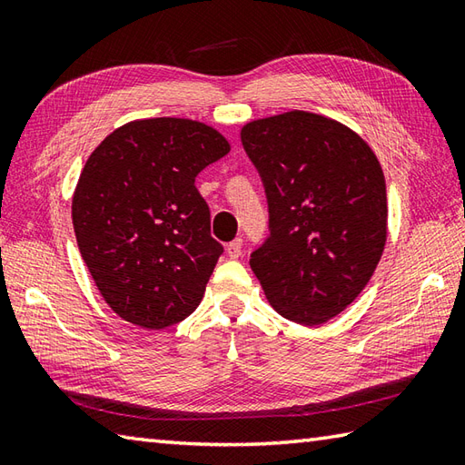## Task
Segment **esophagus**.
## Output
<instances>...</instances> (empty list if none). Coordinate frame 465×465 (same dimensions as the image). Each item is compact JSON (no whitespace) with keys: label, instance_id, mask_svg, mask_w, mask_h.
I'll list each match as a JSON object with an SVG mask.
<instances>
[{"label":"esophagus","instance_id":"34e87169","mask_svg":"<svg viewBox=\"0 0 465 465\" xmlns=\"http://www.w3.org/2000/svg\"><path fill=\"white\" fill-rule=\"evenodd\" d=\"M242 240L238 238V240H233V242H230V243H227V255H230V258L232 260H238L240 258V255H242Z\"/></svg>","mask_w":465,"mask_h":465}]
</instances>
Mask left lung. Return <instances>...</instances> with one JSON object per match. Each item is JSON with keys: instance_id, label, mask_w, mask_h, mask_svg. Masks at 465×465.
I'll return each instance as SVG.
<instances>
[{"instance_id": "obj_1", "label": "left lung", "mask_w": 465, "mask_h": 465, "mask_svg": "<svg viewBox=\"0 0 465 465\" xmlns=\"http://www.w3.org/2000/svg\"><path fill=\"white\" fill-rule=\"evenodd\" d=\"M270 205L250 258L283 318L320 325L368 285L388 240V195L371 147L338 120L292 110L242 127Z\"/></svg>"}]
</instances>
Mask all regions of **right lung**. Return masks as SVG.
<instances>
[{
    "label": "right lung",
    "mask_w": 465,
    "mask_h": 465,
    "mask_svg": "<svg viewBox=\"0 0 465 465\" xmlns=\"http://www.w3.org/2000/svg\"><path fill=\"white\" fill-rule=\"evenodd\" d=\"M230 150L212 125L150 117L117 127L87 157L72 197L74 232L122 320L163 330L200 305L223 248L195 175Z\"/></svg>",
    "instance_id": "1"
}]
</instances>
